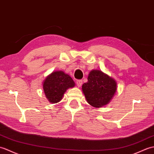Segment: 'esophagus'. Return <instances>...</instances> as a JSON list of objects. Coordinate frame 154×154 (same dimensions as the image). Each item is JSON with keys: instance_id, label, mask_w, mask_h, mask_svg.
Here are the masks:
<instances>
[{"instance_id": "34e87169", "label": "esophagus", "mask_w": 154, "mask_h": 154, "mask_svg": "<svg viewBox=\"0 0 154 154\" xmlns=\"http://www.w3.org/2000/svg\"><path fill=\"white\" fill-rule=\"evenodd\" d=\"M82 82H83V81L82 80H77L76 81V85H77V86L78 87V88H80V87H81V86H82Z\"/></svg>"}]
</instances>
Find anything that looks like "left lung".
I'll use <instances>...</instances> for the list:
<instances>
[{
    "mask_svg": "<svg viewBox=\"0 0 154 154\" xmlns=\"http://www.w3.org/2000/svg\"><path fill=\"white\" fill-rule=\"evenodd\" d=\"M117 89V84L114 78L99 70L90 71L88 82L82 88L88 103L96 108L108 104L115 95Z\"/></svg>",
    "mask_w": 154,
    "mask_h": 154,
    "instance_id": "8db88e82",
    "label": "left lung"
}]
</instances>
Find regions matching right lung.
Instances as JSON below:
<instances>
[{"instance_id":"obj_1","label":"right lung","mask_w":154,"mask_h":154,"mask_svg":"<svg viewBox=\"0 0 154 154\" xmlns=\"http://www.w3.org/2000/svg\"><path fill=\"white\" fill-rule=\"evenodd\" d=\"M74 86L75 82L72 78L63 70L53 72L43 82L45 97L51 103L59 102L68 89Z\"/></svg>"}]
</instances>
